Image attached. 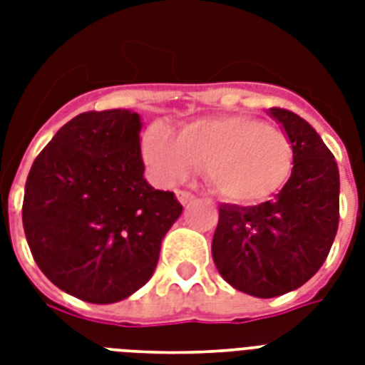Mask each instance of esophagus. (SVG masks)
Wrapping results in <instances>:
<instances>
[{"mask_svg": "<svg viewBox=\"0 0 365 365\" xmlns=\"http://www.w3.org/2000/svg\"><path fill=\"white\" fill-rule=\"evenodd\" d=\"M176 197H178V200L182 202V205H187V202H191V200L195 199V195L191 193V191H185V189H180V191H176Z\"/></svg>", "mask_w": 365, "mask_h": 365, "instance_id": "esophagus-1", "label": "esophagus"}]
</instances>
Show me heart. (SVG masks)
Wrapping results in <instances>:
<instances>
[{"label":"heart","mask_w":365,"mask_h":365,"mask_svg":"<svg viewBox=\"0 0 365 365\" xmlns=\"http://www.w3.org/2000/svg\"><path fill=\"white\" fill-rule=\"evenodd\" d=\"M142 149L160 182H180L205 168L214 191L237 205L271 199L294 168L288 136L248 115L202 117L187 123L178 136L165 125H153L143 136Z\"/></svg>","instance_id":"obj_1"}]
</instances>
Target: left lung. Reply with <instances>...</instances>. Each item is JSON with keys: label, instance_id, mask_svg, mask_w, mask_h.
Listing matches in <instances>:
<instances>
[{"label": "left lung", "instance_id": "1", "mask_svg": "<svg viewBox=\"0 0 365 365\" xmlns=\"http://www.w3.org/2000/svg\"><path fill=\"white\" fill-rule=\"evenodd\" d=\"M294 149L280 193L257 206H220L212 257L233 288L277 297L317 274L339 225V170L317 130L294 111L269 110Z\"/></svg>", "mask_w": 365, "mask_h": 365}]
</instances>
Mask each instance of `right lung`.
<instances>
[{
    "label": "right lung",
    "mask_w": 365,
    "mask_h": 365,
    "mask_svg": "<svg viewBox=\"0 0 365 365\" xmlns=\"http://www.w3.org/2000/svg\"><path fill=\"white\" fill-rule=\"evenodd\" d=\"M140 115L87 111L60 128L26 180L22 223L43 274L88 303H115L153 274L182 214L143 178Z\"/></svg>",
    "instance_id": "1"
}]
</instances>
